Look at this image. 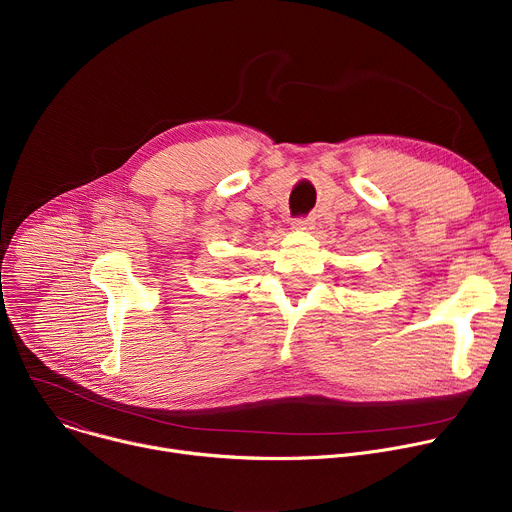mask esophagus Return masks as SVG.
<instances>
[{"label":"esophagus","instance_id":"obj_1","mask_svg":"<svg viewBox=\"0 0 512 512\" xmlns=\"http://www.w3.org/2000/svg\"><path fill=\"white\" fill-rule=\"evenodd\" d=\"M291 229H294V231H310V229H314V218H310V216L294 218V221H291Z\"/></svg>","mask_w":512,"mask_h":512}]
</instances>
